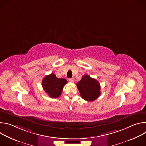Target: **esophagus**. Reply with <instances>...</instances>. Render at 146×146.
Returning a JSON list of instances; mask_svg holds the SVG:
<instances>
[{
    "mask_svg": "<svg viewBox=\"0 0 146 146\" xmlns=\"http://www.w3.org/2000/svg\"><path fill=\"white\" fill-rule=\"evenodd\" d=\"M69 81L70 82H73L74 81V78H69Z\"/></svg>",
    "mask_w": 146,
    "mask_h": 146,
    "instance_id": "esophagus-1",
    "label": "esophagus"
}]
</instances>
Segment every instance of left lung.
<instances>
[{"label":"left lung","instance_id":"1","mask_svg":"<svg viewBox=\"0 0 146 146\" xmlns=\"http://www.w3.org/2000/svg\"><path fill=\"white\" fill-rule=\"evenodd\" d=\"M77 87L81 98L87 101H94L100 95L99 82L88 75L83 76L77 83Z\"/></svg>","mask_w":146,"mask_h":146}]
</instances>
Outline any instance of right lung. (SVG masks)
<instances>
[{
    "label": "right lung",
    "instance_id": "right-lung-1",
    "mask_svg": "<svg viewBox=\"0 0 146 146\" xmlns=\"http://www.w3.org/2000/svg\"><path fill=\"white\" fill-rule=\"evenodd\" d=\"M65 78H59L51 73L46 76L42 80V87L45 92L52 98L60 96L64 86L67 83Z\"/></svg>",
    "mask_w": 146,
    "mask_h": 146
}]
</instances>
